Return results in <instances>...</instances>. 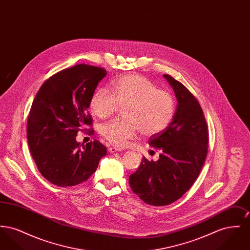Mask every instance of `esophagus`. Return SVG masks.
<instances>
[{"instance_id": "1", "label": "esophagus", "mask_w": 250, "mask_h": 250, "mask_svg": "<svg viewBox=\"0 0 250 250\" xmlns=\"http://www.w3.org/2000/svg\"><path fill=\"white\" fill-rule=\"evenodd\" d=\"M123 149L122 148H120V147H109L108 148V151H109V153H115V152H121Z\"/></svg>"}]
</instances>
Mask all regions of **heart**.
Instances as JSON below:
<instances>
[{
	"mask_svg": "<svg viewBox=\"0 0 250 250\" xmlns=\"http://www.w3.org/2000/svg\"><path fill=\"white\" fill-rule=\"evenodd\" d=\"M120 107L125 108V119L110 121L99 129L106 141L116 146L125 144L140 131L144 137H152L165 130L173 119L175 100L145 77L131 74L112 81L110 91L96 89L90 99L91 110L101 119L113 115Z\"/></svg>",
	"mask_w": 250,
	"mask_h": 250,
	"instance_id": "heart-1",
	"label": "heart"
}]
</instances>
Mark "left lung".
<instances>
[{
	"instance_id": "1",
	"label": "left lung",
	"mask_w": 250,
	"mask_h": 250,
	"mask_svg": "<svg viewBox=\"0 0 250 250\" xmlns=\"http://www.w3.org/2000/svg\"><path fill=\"white\" fill-rule=\"evenodd\" d=\"M165 79L177 98V108L166 129L152 136L149 144L160 150L157 161L143 157L129 176L132 191L149 205L177 201L197 180L208 152V125L202 107L189 90L171 76Z\"/></svg>"
}]
</instances>
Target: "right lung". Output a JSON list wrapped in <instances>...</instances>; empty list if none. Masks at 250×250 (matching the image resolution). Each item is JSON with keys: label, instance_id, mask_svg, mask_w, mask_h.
<instances>
[{"label": "right lung", "instance_id": "1", "mask_svg": "<svg viewBox=\"0 0 250 250\" xmlns=\"http://www.w3.org/2000/svg\"><path fill=\"white\" fill-rule=\"evenodd\" d=\"M103 67L80 63L52 75L42 84L27 121L28 144L42 176L61 188L83 183L95 173L107 148L98 141L77 143L78 132L91 131L87 110ZM85 125L91 126L84 129Z\"/></svg>", "mask_w": 250, "mask_h": 250}]
</instances>
